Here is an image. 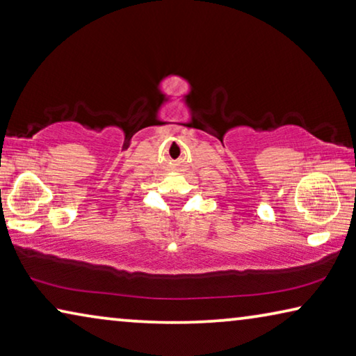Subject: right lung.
Listing matches in <instances>:
<instances>
[{"instance_id":"add662e5","label":"right lung","mask_w":356,"mask_h":356,"mask_svg":"<svg viewBox=\"0 0 356 356\" xmlns=\"http://www.w3.org/2000/svg\"><path fill=\"white\" fill-rule=\"evenodd\" d=\"M0 191H1V190H0Z\"/></svg>"}]
</instances>
